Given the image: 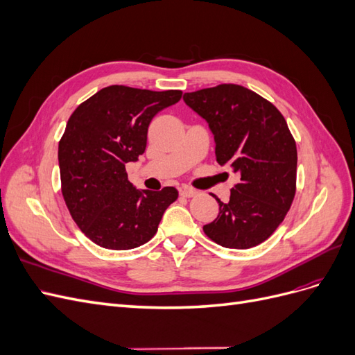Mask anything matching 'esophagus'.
<instances>
[{
  "mask_svg": "<svg viewBox=\"0 0 355 355\" xmlns=\"http://www.w3.org/2000/svg\"><path fill=\"white\" fill-rule=\"evenodd\" d=\"M180 196L182 197H187V198H191V197L197 196V191L194 188H191V187H182L180 188Z\"/></svg>",
  "mask_w": 355,
  "mask_h": 355,
  "instance_id": "obj_1",
  "label": "esophagus"
}]
</instances>
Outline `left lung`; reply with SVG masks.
Masks as SVG:
<instances>
[{
    "label": "left lung",
    "instance_id": "1",
    "mask_svg": "<svg viewBox=\"0 0 355 355\" xmlns=\"http://www.w3.org/2000/svg\"><path fill=\"white\" fill-rule=\"evenodd\" d=\"M184 101L209 123L216 161L240 176L228 202L204 225L207 237L228 249H250L270 239L296 194V142L282 112L239 84L185 93Z\"/></svg>",
    "mask_w": 355,
    "mask_h": 355
}]
</instances>
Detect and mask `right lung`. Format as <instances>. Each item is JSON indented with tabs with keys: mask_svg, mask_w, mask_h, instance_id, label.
I'll use <instances>...</instances> for the list:
<instances>
[{
	"mask_svg": "<svg viewBox=\"0 0 355 355\" xmlns=\"http://www.w3.org/2000/svg\"><path fill=\"white\" fill-rule=\"evenodd\" d=\"M180 90L153 92L110 85L72 112L59 141L62 196L73 222L105 249L128 250L151 240L173 187L139 191L125 164L145 153L153 118L180 101Z\"/></svg>",
	"mask_w": 355,
	"mask_h": 355,
	"instance_id": "add662e5",
	"label": "right lung"
}]
</instances>
